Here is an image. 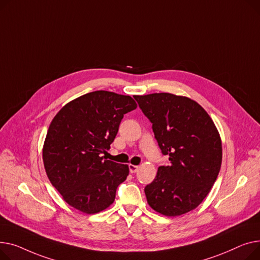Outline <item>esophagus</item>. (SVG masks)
<instances>
[{
  "instance_id": "1",
  "label": "esophagus",
  "mask_w": 260,
  "mask_h": 260,
  "mask_svg": "<svg viewBox=\"0 0 260 260\" xmlns=\"http://www.w3.org/2000/svg\"><path fill=\"white\" fill-rule=\"evenodd\" d=\"M139 170V166H135V165H129V171L131 173H135Z\"/></svg>"
}]
</instances>
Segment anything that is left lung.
<instances>
[{"instance_id": "obj_1", "label": "left lung", "mask_w": 260, "mask_h": 260, "mask_svg": "<svg viewBox=\"0 0 260 260\" xmlns=\"http://www.w3.org/2000/svg\"><path fill=\"white\" fill-rule=\"evenodd\" d=\"M169 165L145 187L149 206L166 216L195 209L209 194L220 170L219 133L203 107L171 93L134 95Z\"/></svg>"}]
</instances>
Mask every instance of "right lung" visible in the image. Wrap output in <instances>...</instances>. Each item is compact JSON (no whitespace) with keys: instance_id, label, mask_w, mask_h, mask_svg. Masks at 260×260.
I'll use <instances>...</instances> for the list:
<instances>
[{"instance_id":"add662e5","label":"right lung","mask_w":260,"mask_h":260,"mask_svg":"<svg viewBox=\"0 0 260 260\" xmlns=\"http://www.w3.org/2000/svg\"><path fill=\"white\" fill-rule=\"evenodd\" d=\"M129 95L93 91L65 105L52 119L43 161L52 186L76 210L94 214L108 208L129 168L106 159L124 114L134 110Z\"/></svg>"}]
</instances>
